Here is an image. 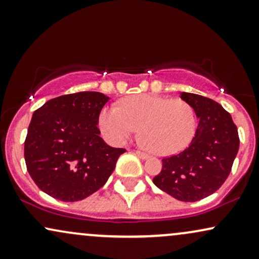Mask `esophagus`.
Instances as JSON below:
<instances>
[{"label":"esophagus","mask_w":259,"mask_h":259,"mask_svg":"<svg viewBox=\"0 0 259 259\" xmlns=\"http://www.w3.org/2000/svg\"><path fill=\"white\" fill-rule=\"evenodd\" d=\"M136 155L138 156L139 158H142V159H148L149 158V155L148 154H145V152H143V151H139V150H137Z\"/></svg>","instance_id":"34e87169"}]
</instances>
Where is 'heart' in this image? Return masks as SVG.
<instances>
[{"label": "heart", "mask_w": 259, "mask_h": 259, "mask_svg": "<svg viewBox=\"0 0 259 259\" xmlns=\"http://www.w3.org/2000/svg\"><path fill=\"white\" fill-rule=\"evenodd\" d=\"M142 126L143 143L155 154L167 156L183 151L197 130L193 108L183 100L157 95H136L116 105H107L98 116L102 135L121 145Z\"/></svg>", "instance_id": "obj_1"}]
</instances>
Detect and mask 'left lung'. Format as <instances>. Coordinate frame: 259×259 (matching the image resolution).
<instances>
[{
    "label": "left lung",
    "mask_w": 259,
    "mask_h": 259,
    "mask_svg": "<svg viewBox=\"0 0 259 259\" xmlns=\"http://www.w3.org/2000/svg\"><path fill=\"white\" fill-rule=\"evenodd\" d=\"M193 108L198 127L192 142L180 154L162 159L154 184L181 202H197L219 190L228 178L239 150L238 128L231 114L204 96L181 92Z\"/></svg>",
    "instance_id": "obj_1"
}]
</instances>
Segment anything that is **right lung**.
I'll return each instance as SVG.
<instances>
[{
  "label": "right lung",
  "instance_id": "1",
  "mask_svg": "<svg viewBox=\"0 0 259 259\" xmlns=\"http://www.w3.org/2000/svg\"><path fill=\"white\" fill-rule=\"evenodd\" d=\"M108 101L101 92H76L48 101L32 115L25 162L43 192L62 202H78L107 183L126 152L100 137L98 116Z\"/></svg>",
  "mask_w": 259,
  "mask_h": 259
}]
</instances>
